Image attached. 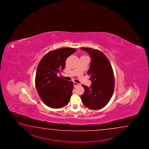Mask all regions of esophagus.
I'll return each instance as SVG.
<instances>
[{
	"instance_id": "1",
	"label": "esophagus",
	"mask_w": 149,
	"mask_h": 149,
	"mask_svg": "<svg viewBox=\"0 0 149 149\" xmlns=\"http://www.w3.org/2000/svg\"><path fill=\"white\" fill-rule=\"evenodd\" d=\"M79 85V84H78V83H77L76 82H73V86H74V87H76L77 86H78Z\"/></svg>"
}]
</instances>
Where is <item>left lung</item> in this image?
Wrapping results in <instances>:
<instances>
[{
	"label": "left lung",
	"instance_id": "obj_1",
	"mask_svg": "<svg viewBox=\"0 0 149 149\" xmlns=\"http://www.w3.org/2000/svg\"><path fill=\"white\" fill-rule=\"evenodd\" d=\"M88 53L91 62L87 73L92 84L88 87L82 85L84 93L81 95L83 104L92 110L104 107L114 92L113 72L111 63L103 53L91 48H80Z\"/></svg>",
	"mask_w": 149,
	"mask_h": 149
}]
</instances>
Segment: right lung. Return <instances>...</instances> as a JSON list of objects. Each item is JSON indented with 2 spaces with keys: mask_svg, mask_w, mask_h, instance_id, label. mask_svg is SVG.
<instances>
[{
  "mask_svg": "<svg viewBox=\"0 0 149 149\" xmlns=\"http://www.w3.org/2000/svg\"><path fill=\"white\" fill-rule=\"evenodd\" d=\"M77 49L62 48L45 55L38 64L35 78L37 91L43 102L53 109L67 105L72 94L73 82L58 75L64 69L67 58Z\"/></svg>",
  "mask_w": 149,
  "mask_h": 149,
  "instance_id": "obj_1",
  "label": "right lung"
}]
</instances>
